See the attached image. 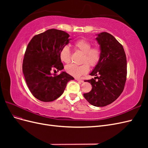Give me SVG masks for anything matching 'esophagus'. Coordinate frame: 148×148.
<instances>
[{
  "label": "esophagus",
  "mask_w": 148,
  "mask_h": 148,
  "mask_svg": "<svg viewBox=\"0 0 148 148\" xmlns=\"http://www.w3.org/2000/svg\"><path fill=\"white\" fill-rule=\"evenodd\" d=\"M75 79L77 80V81H78V82H80V83H83V79H79V78H75Z\"/></svg>",
  "instance_id": "obj_1"
}]
</instances>
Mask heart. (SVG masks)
I'll return each mask as SVG.
<instances>
[{"mask_svg": "<svg viewBox=\"0 0 148 148\" xmlns=\"http://www.w3.org/2000/svg\"><path fill=\"white\" fill-rule=\"evenodd\" d=\"M90 41L86 39H81L74 42V47L78 51L83 53L82 58V65L70 64L65 66V71L67 73L75 77H80L86 74L89 70V65L91 66H95L99 63L101 57V51L97 46L92 47ZM59 57L62 62L68 64L70 61L71 52L68 46H64L61 49Z\"/></svg>", "mask_w": 148, "mask_h": 148, "instance_id": "heart-1", "label": "heart"}]
</instances>
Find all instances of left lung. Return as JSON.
Masks as SVG:
<instances>
[{
	"mask_svg": "<svg viewBox=\"0 0 148 148\" xmlns=\"http://www.w3.org/2000/svg\"><path fill=\"white\" fill-rule=\"evenodd\" d=\"M97 36L101 59L89 74L96 77L86 81L91 83V91L83 96L91 105L104 107L115 101L123 91L127 79V58L122 45L112 35L102 32Z\"/></svg>",
	"mask_w": 148,
	"mask_h": 148,
	"instance_id": "8db88e82",
	"label": "left lung"
}]
</instances>
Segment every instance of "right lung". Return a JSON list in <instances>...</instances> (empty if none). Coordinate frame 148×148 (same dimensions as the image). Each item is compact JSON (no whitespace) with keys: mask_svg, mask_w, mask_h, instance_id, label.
Listing matches in <instances>:
<instances>
[{"mask_svg":"<svg viewBox=\"0 0 148 148\" xmlns=\"http://www.w3.org/2000/svg\"><path fill=\"white\" fill-rule=\"evenodd\" d=\"M70 35L64 31L51 29L34 36L26 47L23 73L32 95L39 101L51 102L63 94L66 84L74 78L65 71L51 73L53 68L64 69L59 57L61 49L69 43Z\"/></svg>","mask_w":148,"mask_h":148,"instance_id":"obj_1","label":"right lung"}]
</instances>
